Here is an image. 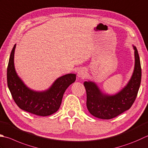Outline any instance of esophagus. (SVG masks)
Masks as SVG:
<instances>
[{
  "instance_id": "esophagus-1",
  "label": "esophagus",
  "mask_w": 148,
  "mask_h": 148,
  "mask_svg": "<svg viewBox=\"0 0 148 148\" xmlns=\"http://www.w3.org/2000/svg\"><path fill=\"white\" fill-rule=\"evenodd\" d=\"M86 76V72L84 69H80L77 72V77L79 78H85Z\"/></svg>"
}]
</instances>
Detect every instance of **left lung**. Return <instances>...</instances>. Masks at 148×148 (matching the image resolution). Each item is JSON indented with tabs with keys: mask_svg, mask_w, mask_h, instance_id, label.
Segmentation results:
<instances>
[{
	"mask_svg": "<svg viewBox=\"0 0 148 148\" xmlns=\"http://www.w3.org/2000/svg\"><path fill=\"white\" fill-rule=\"evenodd\" d=\"M134 49L135 66L132 76L124 87L114 95L105 94L94 82H84L86 92V107L93 116L110 119L128 110L137 97L141 82V66L137 49Z\"/></svg>",
	"mask_w": 148,
	"mask_h": 148,
	"instance_id": "left-lung-1",
	"label": "left lung"
}]
</instances>
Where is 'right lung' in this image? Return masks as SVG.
<instances>
[{"label": "right lung", "instance_id": "right-lung-1", "mask_svg": "<svg viewBox=\"0 0 148 148\" xmlns=\"http://www.w3.org/2000/svg\"><path fill=\"white\" fill-rule=\"evenodd\" d=\"M16 44L11 52L7 69L8 86L14 102L20 109L39 116H48L56 112L66 89L76 79L75 74H67L54 81L43 91H35L26 86L15 71L14 54Z\"/></svg>", "mask_w": 148, "mask_h": 148}]
</instances>
